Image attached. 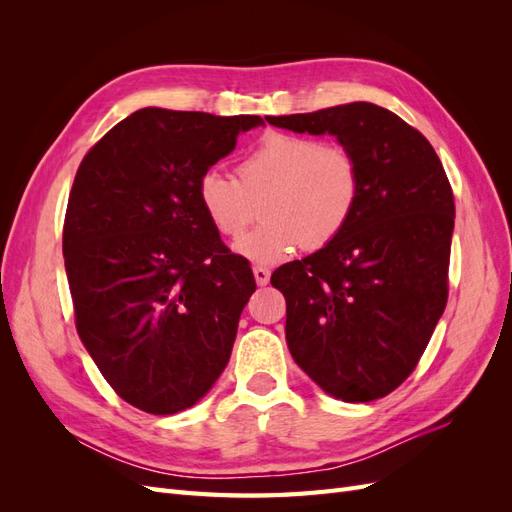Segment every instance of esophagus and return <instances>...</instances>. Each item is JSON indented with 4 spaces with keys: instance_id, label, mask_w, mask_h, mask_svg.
Instances as JSON below:
<instances>
[{
    "instance_id": "34e87169",
    "label": "esophagus",
    "mask_w": 512,
    "mask_h": 512,
    "mask_svg": "<svg viewBox=\"0 0 512 512\" xmlns=\"http://www.w3.org/2000/svg\"><path fill=\"white\" fill-rule=\"evenodd\" d=\"M254 277H256V284L258 286H267L269 284V277H271V271L267 267L256 265L254 267Z\"/></svg>"
}]
</instances>
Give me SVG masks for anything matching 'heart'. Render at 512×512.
I'll return each mask as SVG.
<instances>
[{"label": "heart", "mask_w": 512, "mask_h": 512, "mask_svg": "<svg viewBox=\"0 0 512 512\" xmlns=\"http://www.w3.org/2000/svg\"><path fill=\"white\" fill-rule=\"evenodd\" d=\"M198 205L211 228L237 241L258 218L262 224L237 250L277 262L303 245H331L359 207L361 168L352 151L314 136L267 132L237 164V179L207 170L198 179Z\"/></svg>", "instance_id": "1"}]
</instances>
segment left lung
I'll return each instance as SVG.
<instances>
[{
    "label": "left lung",
    "mask_w": 512,
    "mask_h": 512,
    "mask_svg": "<svg viewBox=\"0 0 512 512\" xmlns=\"http://www.w3.org/2000/svg\"><path fill=\"white\" fill-rule=\"evenodd\" d=\"M292 132L337 136L361 168V198L331 245L286 262L292 359L329 395L374 401L404 382L448 299L455 200L444 166L416 128L369 102L271 117Z\"/></svg>",
    "instance_id": "1"
}]
</instances>
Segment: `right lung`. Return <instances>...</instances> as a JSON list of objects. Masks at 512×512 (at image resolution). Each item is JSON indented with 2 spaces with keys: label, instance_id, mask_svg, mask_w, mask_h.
Segmentation results:
<instances>
[{
  "label": "right lung",
  "instance_id": "right-lung-1",
  "mask_svg": "<svg viewBox=\"0 0 512 512\" xmlns=\"http://www.w3.org/2000/svg\"><path fill=\"white\" fill-rule=\"evenodd\" d=\"M258 115L141 108L91 147L64 220L74 324L104 380L130 406L177 414L224 371L250 260L232 254L198 205V179Z\"/></svg>",
  "mask_w": 512,
  "mask_h": 512
}]
</instances>
